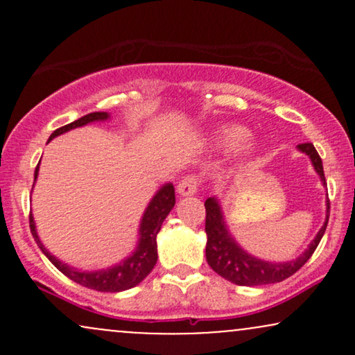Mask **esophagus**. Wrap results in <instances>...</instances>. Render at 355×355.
Segmentation results:
<instances>
[{
    "mask_svg": "<svg viewBox=\"0 0 355 355\" xmlns=\"http://www.w3.org/2000/svg\"><path fill=\"white\" fill-rule=\"evenodd\" d=\"M197 189H198V178L193 177V175L183 177L177 185L178 195H182V197H191V195L197 193Z\"/></svg>",
    "mask_w": 355,
    "mask_h": 355,
    "instance_id": "34e87169",
    "label": "esophagus"
}]
</instances>
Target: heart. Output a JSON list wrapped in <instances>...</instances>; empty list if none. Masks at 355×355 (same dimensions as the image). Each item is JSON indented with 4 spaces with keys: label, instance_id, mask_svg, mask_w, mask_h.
I'll return each instance as SVG.
<instances>
[{
    "label": "heart",
    "instance_id": "heart-1",
    "mask_svg": "<svg viewBox=\"0 0 355 355\" xmlns=\"http://www.w3.org/2000/svg\"><path fill=\"white\" fill-rule=\"evenodd\" d=\"M245 138H247V130L243 128V126L227 125V126H222V128L217 132V135H215V144L225 150H232V148H237ZM243 153L250 155L252 146H247V148L243 150Z\"/></svg>",
    "mask_w": 355,
    "mask_h": 355
}]
</instances>
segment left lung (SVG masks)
Returning a JSON list of instances; mask_svg holds the SVG:
<instances>
[{"instance_id": "1", "label": "left lung", "mask_w": 355, "mask_h": 355, "mask_svg": "<svg viewBox=\"0 0 355 355\" xmlns=\"http://www.w3.org/2000/svg\"><path fill=\"white\" fill-rule=\"evenodd\" d=\"M297 150L307 155L311 158L313 170L319 175L322 185L327 187L324 177V166L322 160L317 153L315 146L312 144H300L297 145ZM327 210H325L324 225L317 232V235L309 243V247L295 257L294 260H287V262H268L262 260L259 257H254L243 250L239 245L237 240L230 234L229 227H227L225 217H223L222 205L217 197H210L205 200V232H207V247L205 255L207 262L211 267V270L217 272L220 277H223L229 282L235 285H243V287H255V285H266V284H277L282 280L288 279L294 275L300 267L311 259L317 245H319L320 239L324 237V232L327 229L329 223V210H331V202L329 198L325 200Z\"/></svg>"}]
</instances>
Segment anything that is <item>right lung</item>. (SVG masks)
<instances>
[{
	"mask_svg": "<svg viewBox=\"0 0 355 355\" xmlns=\"http://www.w3.org/2000/svg\"><path fill=\"white\" fill-rule=\"evenodd\" d=\"M107 120H110V115L107 112L88 113V115L81 116L78 120L71 121V123L55 130L48 141H51L53 138L63 135V133L70 132L73 128H78V126L95 123V121H107ZM38 170H40V164L35 170V182L36 178H38ZM173 205H175L173 183H164V185L157 190V193L153 195L152 200L148 202L144 215H141L140 227H138V242H137L135 250H133L128 257L121 259L120 262L115 263V266H110L107 268H98V270H80V268L68 266V263H64L63 260H60L58 257L53 255L51 252L43 245L42 240H40L38 232H36L33 214H30V229L35 237V242L38 243V247L42 248L43 254L48 257V260L58 268L61 274L67 275L68 279L73 280V282L83 285V287L93 288V291H98V292H112V294H115V292H123V291H128V288L135 287V285L140 284L141 280H144L145 277L153 270L155 263H157V259H158L157 235L162 229V223H164L166 215L172 211Z\"/></svg>",
	"mask_w": 355,
	"mask_h": 355,
	"instance_id": "obj_1",
	"label": "right lung"
}]
</instances>
